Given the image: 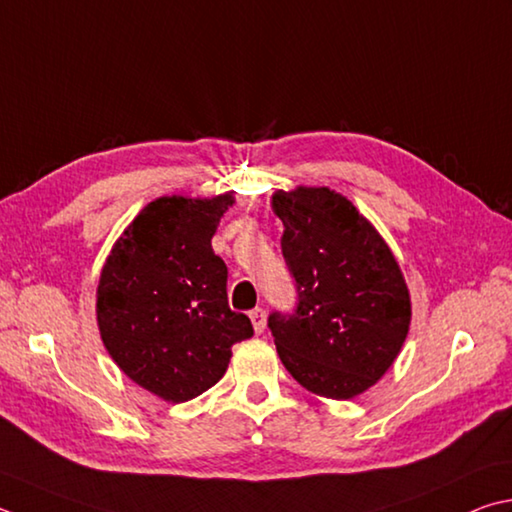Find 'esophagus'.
Returning <instances> with one entry per match:
<instances>
[{
    "mask_svg": "<svg viewBox=\"0 0 512 512\" xmlns=\"http://www.w3.org/2000/svg\"><path fill=\"white\" fill-rule=\"evenodd\" d=\"M248 315H250V322H253V329L257 333H262L266 329V311L257 306V309H253Z\"/></svg>",
    "mask_w": 512,
    "mask_h": 512,
    "instance_id": "34e87169",
    "label": "esophagus"
}]
</instances>
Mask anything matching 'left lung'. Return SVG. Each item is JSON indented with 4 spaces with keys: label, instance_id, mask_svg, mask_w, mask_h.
Wrapping results in <instances>:
<instances>
[{
    "label": "left lung",
    "instance_id": "obj_1",
    "mask_svg": "<svg viewBox=\"0 0 512 512\" xmlns=\"http://www.w3.org/2000/svg\"><path fill=\"white\" fill-rule=\"evenodd\" d=\"M282 255L295 280L291 313L268 329L284 367L313 394L347 401L392 367L410 331V293L392 250L342 194L275 192Z\"/></svg>",
    "mask_w": 512,
    "mask_h": 512
}]
</instances>
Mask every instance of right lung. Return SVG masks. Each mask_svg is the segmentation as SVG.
I'll use <instances>...</instances> for the list:
<instances>
[{"label": "right lung", "mask_w": 512, "mask_h": 512, "mask_svg": "<svg viewBox=\"0 0 512 512\" xmlns=\"http://www.w3.org/2000/svg\"><path fill=\"white\" fill-rule=\"evenodd\" d=\"M230 194L161 197L116 241L100 273L98 327L116 365L163 401L183 403L226 374L235 342L253 336L228 306V268L212 235Z\"/></svg>", "instance_id": "obj_1"}]
</instances>
